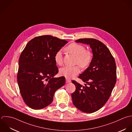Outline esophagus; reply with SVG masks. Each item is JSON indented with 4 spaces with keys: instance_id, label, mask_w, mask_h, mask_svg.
I'll list each match as a JSON object with an SVG mask.
<instances>
[{
    "instance_id": "esophagus-1",
    "label": "esophagus",
    "mask_w": 132,
    "mask_h": 132,
    "mask_svg": "<svg viewBox=\"0 0 132 132\" xmlns=\"http://www.w3.org/2000/svg\"><path fill=\"white\" fill-rule=\"evenodd\" d=\"M65 80H66V82H67V83H70V82H71V79H69V78H66V79H65Z\"/></svg>"
}]
</instances>
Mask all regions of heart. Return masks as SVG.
Wrapping results in <instances>:
<instances>
[{
    "instance_id": "heart-1",
    "label": "heart",
    "mask_w": 132,
    "mask_h": 132,
    "mask_svg": "<svg viewBox=\"0 0 132 132\" xmlns=\"http://www.w3.org/2000/svg\"><path fill=\"white\" fill-rule=\"evenodd\" d=\"M66 51L70 54L76 57L75 64H78L82 69H87L91 63L93 55V53L86 50L85 46L81 44L72 43L65 48ZM55 61L58 65H61L63 63L62 52L59 50L55 55ZM80 73V68L78 65L74 67L65 66L60 69L59 73L62 76L67 78L74 77Z\"/></svg>"
}]
</instances>
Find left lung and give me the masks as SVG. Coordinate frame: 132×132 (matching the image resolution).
I'll return each mask as SVG.
<instances>
[{
	"instance_id": "8db88e82",
	"label": "left lung",
	"mask_w": 132,
	"mask_h": 132,
	"mask_svg": "<svg viewBox=\"0 0 132 132\" xmlns=\"http://www.w3.org/2000/svg\"><path fill=\"white\" fill-rule=\"evenodd\" d=\"M76 42L89 44L93 58L89 66L79 76L85 86L73 80L76 90L71 96L75 107L92 113L100 109L111 95L117 78L115 60L107 46L98 40L81 38Z\"/></svg>"
}]
</instances>
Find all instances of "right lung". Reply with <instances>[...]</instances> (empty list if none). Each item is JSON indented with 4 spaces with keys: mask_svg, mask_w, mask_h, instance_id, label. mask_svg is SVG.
Returning <instances> with one entry per match:
<instances>
[{
    "mask_svg": "<svg viewBox=\"0 0 132 132\" xmlns=\"http://www.w3.org/2000/svg\"><path fill=\"white\" fill-rule=\"evenodd\" d=\"M68 43L50 35L39 36L31 40L21 52L17 82L24 102L31 109L40 110L50 104L56 90L65 84V77H54L58 72L54 57Z\"/></svg>",
    "mask_w": 132,
    "mask_h": 132,
    "instance_id": "obj_1",
    "label": "right lung"
}]
</instances>
